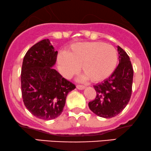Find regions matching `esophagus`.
Returning a JSON list of instances; mask_svg holds the SVG:
<instances>
[{
	"label": "esophagus",
	"instance_id": "1",
	"mask_svg": "<svg viewBox=\"0 0 151 151\" xmlns=\"http://www.w3.org/2000/svg\"><path fill=\"white\" fill-rule=\"evenodd\" d=\"M76 87H77V89H80V90H83L84 89H85V86L81 85H77V86H76Z\"/></svg>",
	"mask_w": 151,
	"mask_h": 151
}]
</instances>
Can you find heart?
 <instances>
[{
  "instance_id": "obj_1",
  "label": "heart",
  "mask_w": 151,
  "mask_h": 151,
  "mask_svg": "<svg viewBox=\"0 0 151 151\" xmlns=\"http://www.w3.org/2000/svg\"><path fill=\"white\" fill-rule=\"evenodd\" d=\"M118 52L114 46L103 42H81L72 45L68 52H61L58 62L62 75L71 78L81 66V79L98 83L109 77L118 63Z\"/></svg>"
}]
</instances>
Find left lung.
<instances>
[{
  "mask_svg": "<svg viewBox=\"0 0 151 151\" xmlns=\"http://www.w3.org/2000/svg\"><path fill=\"white\" fill-rule=\"evenodd\" d=\"M119 63L109 78L93 86L96 97L89 107L97 116L112 118L123 110L132 94L133 68L128 54L117 46Z\"/></svg>",
  "mask_w": 151,
  "mask_h": 151,
  "instance_id": "left-lung-1",
  "label": "left lung"
}]
</instances>
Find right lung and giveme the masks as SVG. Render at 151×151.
Returning a JSON list of instances; mask_svg holds the SVG:
<instances>
[{"mask_svg":"<svg viewBox=\"0 0 151 151\" xmlns=\"http://www.w3.org/2000/svg\"><path fill=\"white\" fill-rule=\"evenodd\" d=\"M58 51L48 39L40 41L27 51L21 68V93L25 106L43 120L62 114L68 92L76 85L52 68Z\"/></svg>","mask_w":151,"mask_h":151,"instance_id":"add662e5","label":"right lung"}]
</instances>
